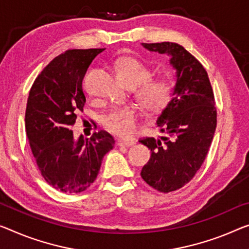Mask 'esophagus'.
I'll return each instance as SVG.
<instances>
[{
	"instance_id": "1",
	"label": "esophagus",
	"mask_w": 249,
	"mask_h": 249,
	"mask_svg": "<svg viewBox=\"0 0 249 249\" xmlns=\"http://www.w3.org/2000/svg\"><path fill=\"white\" fill-rule=\"evenodd\" d=\"M117 144H118V146H120V147H132V146H135L136 142H135V141L119 140V141H117Z\"/></svg>"
}]
</instances>
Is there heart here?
I'll return each mask as SVG.
<instances>
[{
  "label": "heart",
  "instance_id": "obj_1",
  "mask_svg": "<svg viewBox=\"0 0 249 249\" xmlns=\"http://www.w3.org/2000/svg\"><path fill=\"white\" fill-rule=\"evenodd\" d=\"M114 69L118 78L133 88L136 100L147 113L157 114L169 105L174 87L167 76H150V69L132 56H121L114 63ZM139 118L135 107H124L106 114L102 124L114 136L129 138L136 132Z\"/></svg>",
  "mask_w": 249,
  "mask_h": 249
}]
</instances>
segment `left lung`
<instances>
[{
	"mask_svg": "<svg viewBox=\"0 0 249 249\" xmlns=\"http://www.w3.org/2000/svg\"><path fill=\"white\" fill-rule=\"evenodd\" d=\"M142 45L168 53L177 70L174 98L156 121L166 136L139 140L151 151L141 177L154 189L167 194L188 183L207 157L217 125L215 95L207 71L181 45L173 42Z\"/></svg>",
	"mask_w": 249,
	"mask_h": 249,
	"instance_id": "obj_1",
	"label": "left lung"
}]
</instances>
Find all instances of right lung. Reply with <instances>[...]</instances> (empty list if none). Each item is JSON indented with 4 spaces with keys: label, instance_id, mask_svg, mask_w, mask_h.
I'll list each match as a JSON object with an SVG mask.
<instances>
[{
    "label": "right lung",
    "instance_id": "obj_1",
    "mask_svg": "<svg viewBox=\"0 0 249 249\" xmlns=\"http://www.w3.org/2000/svg\"><path fill=\"white\" fill-rule=\"evenodd\" d=\"M105 49H72L55 56L34 80L25 109V131L42 177L67 194L89 188L114 139L93 132L89 140H73L72 125L83 111L82 80L90 63Z\"/></svg>",
    "mask_w": 249,
    "mask_h": 249
}]
</instances>
